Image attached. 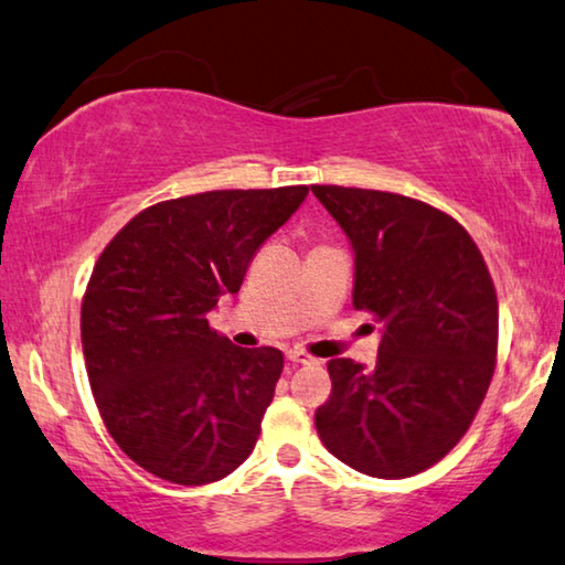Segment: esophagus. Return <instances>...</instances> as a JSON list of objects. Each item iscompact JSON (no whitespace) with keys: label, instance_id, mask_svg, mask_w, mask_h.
Masks as SVG:
<instances>
[{"label":"esophagus","instance_id":"esophagus-1","mask_svg":"<svg viewBox=\"0 0 565 565\" xmlns=\"http://www.w3.org/2000/svg\"><path fill=\"white\" fill-rule=\"evenodd\" d=\"M288 361H292V363H302V366H306V363H312L316 359H312L310 353L300 351V349H290V351H288Z\"/></svg>","mask_w":565,"mask_h":565}]
</instances>
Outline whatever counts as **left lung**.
I'll list each match as a JSON object with an SVG mask.
<instances>
[{
	"label": "left lung",
	"mask_w": 565,
	"mask_h": 565,
	"mask_svg": "<svg viewBox=\"0 0 565 565\" xmlns=\"http://www.w3.org/2000/svg\"><path fill=\"white\" fill-rule=\"evenodd\" d=\"M355 255L353 308L384 323L376 366L328 361L316 412L328 452L402 480L437 465L470 429L498 359V295L482 253L452 216L392 192L310 186Z\"/></svg>",
	"instance_id": "obj_1"
}]
</instances>
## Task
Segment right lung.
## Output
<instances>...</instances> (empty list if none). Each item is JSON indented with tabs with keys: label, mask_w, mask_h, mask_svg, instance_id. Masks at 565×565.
<instances>
[{
	"label": "right lung",
	"mask_w": 565,
	"mask_h": 565,
	"mask_svg": "<svg viewBox=\"0 0 565 565\" xmlns=\"http://www.w3.org/2000/svg\"><path fill=\"white\" fill-rule=\"evenodd\" d=\"M308 186L222 189L138 212L103 249L81 308L106 429L138 467L210 484L253 455L282 351L239 349L206 320Z\"/></svg>",
	"instance_id": "add662e5"
}]
</instances>
